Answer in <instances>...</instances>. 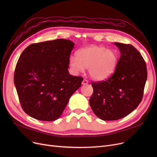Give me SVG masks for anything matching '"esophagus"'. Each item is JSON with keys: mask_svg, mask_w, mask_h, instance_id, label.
Masks as SVG:
<instances>
[{"mask_svg": "<svg viewBox=\"0 0 157 157\" xmlns=\"http://www.w3.org/2000/svg\"><path fill=\"white\" fill-rule=\"evenodd\" d=\"M88 80H87L86 79H84V80H82V85L88 84Z\"/></svg>", "mask_w": 157, "mask_h": 157, "instance_id": "esophagus-1", "label": "esophagus"}]
</instances>
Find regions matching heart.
Instances as JSON below:
<instances>
[{
  "mask_svg": "<svg viewBox=\"0 0 157 157\" xmlns=\"http://www.w3.org/2000/svg\"><path fill=\"white\" fill-rule=\"evenodd\" d=\"M117 61L115 51L101 46H92L78 50L76 53V58L70 57L69 65L76 73H82L84 68H87L92 78L103 80L113 74Z\"/></svg>",
  "mask_w": 157,
  "mask_h": 157,
  "instance_id": "obj_1",
  "label": "heart"
}]
</instances>
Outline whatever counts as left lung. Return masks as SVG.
Masks as SVG:
<instances>
[{"label": "left lung", "mask_w": 157, "mask_h": 157, "mask_svg": "<svg viewBox=\"0 0 157 157\" xmlns=\"http://www.w3.org/2000/svg\"><path fill=\"white\" fill-rule=\"evenodd\" d=\"M121 52L115 71L106 80L94 82L90 105L98 118L116 121L135 110L143 98L147 77L146 63L129 44L115 42Z\"/></svg>", "instance_id": "8db88e82"}]
</instances>
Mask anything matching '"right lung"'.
Wrapping results in <instances>:
<instances>
[{"label": "right lung", "instance_id": "add662e5", "mask_svg": "<svg viewBox=\"0 0 157 157\" xmlns=\"http://www.w3.org/2000/svg\"><path fill=\"white\" fill-rule=\"evenodd\" d=\"M74 42L63 39L35 43L23 51L13 81L23 110L42 121L58 119L82 82L71 75L69 59Z\"/></svg>", "mask_w": 157, "mask_h": 157}]
</instances>
